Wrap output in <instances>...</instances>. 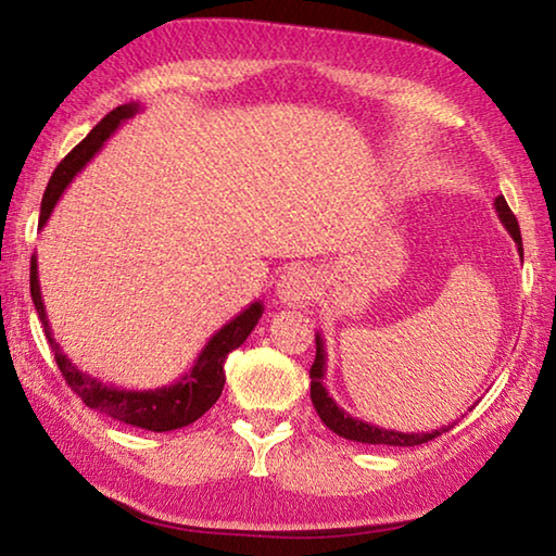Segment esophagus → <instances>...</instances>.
<instances>
[{
    "instance_id": "34e87169",
    "label": "esophagus",
    "mask_w": 556,
    "mask_h": 556,
    "mask_svg": "<svg viewBox=\"0 0 556 556\" xmlns=\"http://www.w3.org/2000/svg\"><path fill=\"white\" fill-rule=\"evenodd\" d=\"M316 281L318 279H316L314 267L291 265V267L281 271L275 291H277V296L281 299V304L296 306V304H304V301H308V299H314Z\"/></svg>"
}]
</instances>
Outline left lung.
I'll return each instance as SVG.
<instances>
[{"label": "left lung", "instance_id": "left-lung-1", "mask_svg": "<svg viewBox=\"0 0 556 556\" xmlns=\"http://www.w3.org/2000/svg\"><path fill=\"white\" fill-rule=\"evenodd\" d=\"M495 213L501 223L505 225V230L510 232V238L517 242V250H520L522 255V235H520V225H517V218L513 215V211L507 208V203L503 195H497L495 199ZM312 402L318 412V417H321L324 425L333 431V434L343 437V439H351V441H361V444H384V446H419V444H427V441L437 439L441 434H446L448 429H454V425L448 427H441L434 431H421V434H414V431H392V429H380L375 425H368V421L363 419H355L348 414L345 409H341L336 404V400L328 394L324 378H326V348H324V338L321 333H316V361L312 365Z\"/></svg>", "mask_w": 556, "mask_h": 556}]
</instances>
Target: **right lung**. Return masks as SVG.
<instances>
[{"mask_svg": "<svg viewBox=\"0 0 556 556\" xmlns=\"http://www.w3.org/2000/svg\"><path fill=\"white\" fill-rule=\"evenodd\" d=\"M139 112V102H127V105H119L110 112V115L102 117L96 127H92L90 135L83 139V142L73 149V152L63 159L55 168L49 186H46L43 201H41V218L39 228H43L46 220L51 218L55 203L61 201V195L68 184L83 166H86L92 156H96L102 144L108 142L110 135H115V129L122 122L135 117ZM31 299L36 306V314H39L46 338H49L51 351L55 363H59V370L71 384V390L78 394V397L88 404L90 409L108 414V417L125 421V425L147 429V431H174L193 425L195 419L203 417L215 402H218L223 384H225V357L232 353L235 348L244 343V338L252 333V328L257 326L262 312V301H255L238 314L232 321L225 324L220 331L211 336V341L205 343L203 351L195 357L193 368L188 370L181 380L174 384H164V388L156 390H122L115 384L100 382L92 375L83 372L75 368L68 361V355L61 353L59 343L51 333L49 316H46V306L41 299V285H39V262L36 255L31 257Z\"/></svg>", "mask_w": 556, "mask_h": 556, "instance_id": "obj_1", "label": "right lung"}]
</instances>
